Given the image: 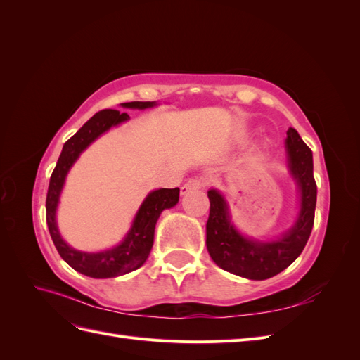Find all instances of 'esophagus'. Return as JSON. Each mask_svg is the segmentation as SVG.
<instances>
[{
    "instance_id": "34e87169",
    "label": "esophagus",
    "mask_w": 360,
    "mask_h": 360,
    "mask_svg": "<svg viewBox=\"0 0 360 360\" xmlns=\"http://www.w3.org/2000/svg\"><path fill=\"white\" fill-rule=\"evenodd\" d=\"M204 186H205V180L204 179H191V180H188L186 183L183 184L180 191H181V195H186L191 191H197V189H201Z\"/></svg>"
}]
</instances>
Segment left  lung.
I'll return each instance as SVG.
<instances>
[{
  "label": "left lung",
  "instance_id": "8db88e82",
  "mask_svg": "<svg viewBox=\"0 0 360 360\" xmlns=\"http://www.w3.org/2000/svg\"><path fill=\"white\" fill-rule=\"evenodd\" d=\"M290 169L300 189V213L291 230L274 242H254L236 231L230 222L222 195L210 189V214L205 225L207 250L214 263L230 274L248 279H269L281 274L296 259L307 245L314 226L317 184L312 172V151L296 129L287 130Z\"/></svg>",
  "mask_w": 360,
  "mask_h": 360
}]
</instances>
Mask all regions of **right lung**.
Here are the masks:
<instances>
[{"label":"right lung","instance_id":"right-lung-1","mask_svg":"<svg viewBox=\"0 0 360 360\" xmlns=\"http://www.w3.org/2000/svg\"><path fill=\"white\" fill-rule=\"evenodd\" d=\"M153 105L155 102L122 103L123 108H138V110H146V108H150ZM129 118L130 117L126 112H120L117 110H102L99 112H96L89 122H86L78 132H76L70 139H68L66 144L63 146L61 155L49 180V188L46 195V222L52 242L56 245L61 258L66 261L70 267L90 278H115L120 275L129 274V271L136 270L138 267L143 266L151 248H153L155 226L160 213L165 209H171V207L179 202V188L159 189L148 193V197L144 200L143 205L139 207L134 225L124 237V240L118 246L108 250H102V252H81V250L70 248L61 238L56 222V210L64 180H66L70 167L97 136L106 132L110 127L126 122Z\"/></svg>","mask_w":360,"mask_h":360}]
</instances>
